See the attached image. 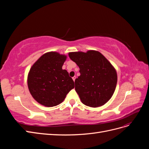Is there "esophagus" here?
I'll return each mask as SVG.
<instances>
[{
    "label": "esophagus",
    "mask_w": 149,
    "mask_h": 149,
    "mask_svg": "<svg viewBox=\"0 0 149 149\" xmlns=\"http://www.w3.org/2000/svg\"><path fill=\"white\" fill-rule=\"evenodd\" d=\"M72 78H73V81H75V79H76V76H73V77Z\"/></svg>",
    "instance_id": "34e87169"
}]
</instances>
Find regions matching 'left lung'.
Masks as SVG:
<instances>
[{"mask_svg": "<svg viewBox=\"0 0 149 149\" xmlns=\"http://www.w3.org/2000/svg\"><path fill=\"white\" fill-rule=\"evenodd\" d=\"M68 55L79 68L80 76L74 83L81 101L92 107L105 104L113 95L118 81L113 66L97 51L71 52Z\"/></svg>", "mask_w": 149, "mask_h": 149, "instance_id": "1", "label": "left lung"}]
</instances>
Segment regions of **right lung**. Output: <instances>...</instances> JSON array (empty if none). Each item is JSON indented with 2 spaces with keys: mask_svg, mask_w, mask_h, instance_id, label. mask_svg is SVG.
<instances>
[{
  "mask_svg": "<svg viewBox=\"0 0 149 149\" xmlns=\"http://www.w3.org/2000/svg\"><path fill=\"white\" fill-rule=\"evenodd\" d=\"M66 56L51 52L44 54L31 66L27 83L30 94L42 105L53 107L63 101L74 88L73 79L62 69Z\"/></svg>",
  "mask_w": 149,
  "mask_h": 149,
  "instance_id": "obj_1",
  "label": "right lung"
}]
</instances>
